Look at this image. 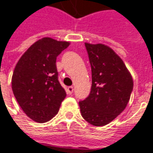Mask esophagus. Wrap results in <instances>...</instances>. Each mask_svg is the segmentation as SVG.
<instances>
[{
  "mask_svg": "<svg viewBox=\"0 0 153 153\" xmlns=\"http://www.w3.org/2000/svg\"><path fill=\"white\" fill-rule=\"evenodd\" d=\"M73 91H74V88H73L72 86H70V87L67 88V93H68L69 95H71L73 93Z\"/></svg>",
  "mask_w": 153,
  "mask_h": 153,
  "instance_id": "obj_1",
  "label": "esophagus"
}]
</instances>
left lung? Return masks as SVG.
<instances>
[{
  "label": "left lung",
  "mask_w": 153,
  "mask_h": 153,
  "mask_svg": "<svg viewBox=\"0 0 153 153\" xmlns=\"http://www.w3.org/2000/svg\"><path fill=\"white\" fill-rule=\"evenodd\" d=\"M92 72L89 96L79 102L83 119L96 126L110 123L126 108L134 81L122 59L103 44L85 43Z\"/></svg>",
  "instance_id": "8db88e82"
}]
</instances>
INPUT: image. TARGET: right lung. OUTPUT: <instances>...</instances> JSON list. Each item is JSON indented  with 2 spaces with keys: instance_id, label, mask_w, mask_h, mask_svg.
<instances>
[{
  "instance_id": "1",
  "label": "right lung",
  "mask_w": 153,
  "mask_h": 153,
  "mask_svg": "<svg viewBox=\"0 0 153 153\" xmlns=\"http://www.w3.org/2000/svg\"><path fill=\"white\" fill-rule=\"evenodd\" d=\"M70 42L39 39L21 56L12 76V89L27 116L39 123L53 118L66 96L57 79V57Z\"/></svg>"
}]
</instances>
